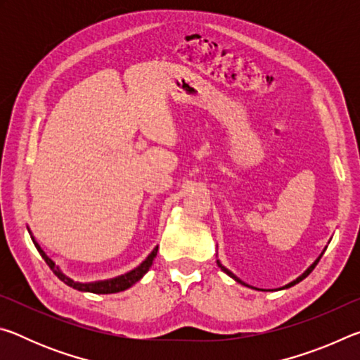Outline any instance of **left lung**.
Listing matches in <instances>:
<instances>
[{
	"label": "left lung",
	"mask_w": 360,
	"mask_h": 360,
	"mask_svg": "<svg viewBox=\"0 0 360 360\" xmlns=\"http://www.w3.org/2000/svg\"><path fill=\"white\" fill-rule=\"evenodd\" d=\"M321 257H322V255H319V257H318V260H316V262H314V264H313L311 266H309V268H308V270H307V271H304L302 276H298V278L295 279V281H292V283H289L288 285H285V288H290V285H294V284H297V283H300V281H302V279H304V278H307V276L309 275V273H311V271L314 270V266H316V265H318V262H319V259H321ZM217 265H219V266H221V268H222V270H224L225 273H227V275H229V276H231V278H233V279H235V281H238V283H241V284H245V283H243V281H240V279H238V278H236V276L233 275V273H231V271H229V270H227V268H225V266H222L221 264H219V262H217Z\"/></svg>",
	"instance_id": "left-lung-1"
}]
</instances>
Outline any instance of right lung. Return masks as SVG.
<instances>
[{
    "label": "right lung",
    "instance_id": "obj_1",
    "mask_svg": "<svg viewBox=\"0 0 360 360\" xmlns=\"http://www.w3.org/2000/svg\"><path fill=\"white\" fill-rule=\"evenodd\" d=\"M33 243H34V241H33ZM34 246H36V249H38V251H39L41 257L46 260V264L49 265V268H51V270H53V273H56L58 279H62V281H63L66 285H70V288H72V289H77V290H81V292H92V294H115V292H120V290L129 289L130 285H133L136 281H139V279H141V278L146 275V273H148V270H149L150 265H152V262H154V259H155L157 249H158V246H157V248L154 249V251H152V252L149 254V257L143 262L141 265H139L138 268H135V270H131L130 273H127V275H122V276H119V278L109 279V281L81 284V283H75V281H72V279H70V278H66V276L63 275V273L58 270V268H56V264H53V262L47 257L46 252L42 251V249H41L38 245H36V243H34Z\"/></svg>",
    "mask_w": 360,
    "mask_h": 360
}]
</instances>
